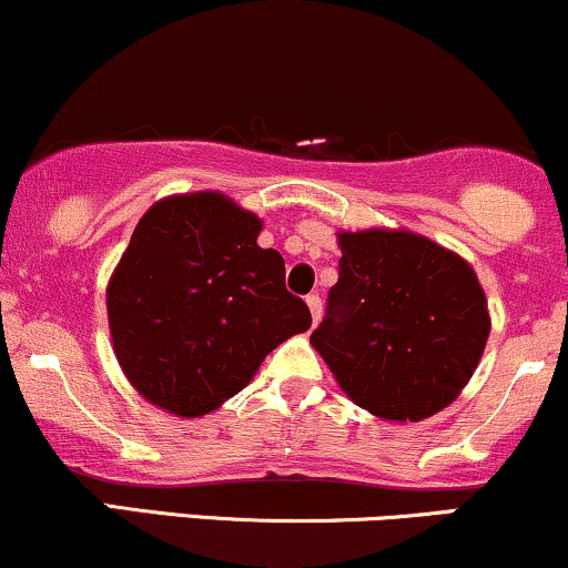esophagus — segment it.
I'll use <instances>...</instances> for the list:
<instances>
[{"label": "esophagus", "mask_w": 568, "mask_h": 568, "mask_svg": "<svg viewBox=\"0 0 568 568\" xmlns=\"http://www.w3.org/2000/svg\"><path fill=\"white\" fill-rule=\"evenodd\" d=\"M306 306H310L312 320L317 323V320L323 317V298H320V293H310V296H306Z\"/></svg>", "instance_id": "esophagus-1"}]
</instances>
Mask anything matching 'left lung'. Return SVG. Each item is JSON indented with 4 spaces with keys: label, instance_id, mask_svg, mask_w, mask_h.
<instances>
[{
    "label": "left lung",
    "instance_id": "1",
    "mask_svg": "<svg viewBox=\"0 0 568 568\" xmlns=\"http://www.w3.org/2000/svg\"><path fill=\"white\" fill-rule=\"evenodd\" d=\"M338 245V283L312 346L367 413L399 423L439 413L489 338L476 272L413 232H341Z\"/></svg>",
    "mask_w": 568,
    "mask_h": 568
}]
</instances>
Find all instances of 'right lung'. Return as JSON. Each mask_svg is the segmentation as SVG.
Segmentation results:
<instances>
[{"instance_id": "add662e5", "label": "right lung", "mask_w": 568, "mask_h": 568, "mask_svg": "<svg viewBox=\"0 0 568 568\" xmlns=\"http://www.w3.org/2000/svg\"><path fill=\"white\" fill-rule=\"evenodd\" d=\"M262 222L219 193L159 201L108 285L113 349L148 402L197 418L254 378L266 354L312 325Z\"/></svg>"}]
</instances>
